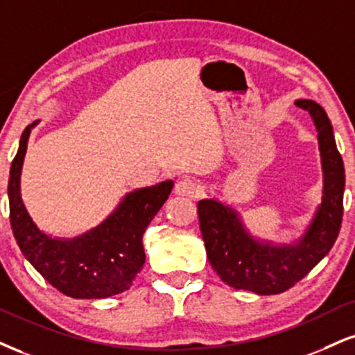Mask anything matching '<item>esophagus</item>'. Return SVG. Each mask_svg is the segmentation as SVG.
I'll use <instances>...</instances> for the list:
<instances>
[{
  "mask_svg": "<svg viewBox=\"0 0 355 355\" xmlns=\"http://www.w3.org/2000/svg\"><path fill=\"white\" fill-rule=\"evenodd\" d=\"M175 193L193 198V196L198 195V185H196V182L191 180V178H180V180L177 182V185H175Z\"/></svg>",
  "mask_w": 355,
  "mask_h": 355,
  "instance_id": "esophagus-1",
  "label": "esophagus"
}]
</instances>
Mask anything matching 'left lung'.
Returning <instances> with one entry per match:
<instances>
[{"label": "left lung", "mask_w": 355, "mask_h": 355, "mask_svg": "<svg viewBox=\"0 0 355 355\" xmlns=\"http://www.w3.org/2000/svg\"><path fill=\"white\" fill-rule=\"evenodd\" d=\"M318 129L324 173L322 203L304 236L294 245L272 246L250 236L238 213L216 200L198 202V220L208 261L223 283L256 294H279L293 288L331 251L344 211V162L337 150L326 110L314 101H296Z\"/></svg>", "instance_id": "8db88e82"}]
</instances>
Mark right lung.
<instances>
[{
  "instance_id": "1",
  "label": "right lung",
  "mask_w": 355,
  "mask_h": 355,
  "mask_svg": "<svg viewBox=\"0 0 355 355\" xmlns=\"http://www.w3.org/2000/svg\"><path fill=\"white\" fill-rule=\"evenodd\" d=\"M36 123L21 135L8 182L10 221L21 253L51 286L69 297L102 300L127 291L145 263V228L166 202L173 182L132 191L104 223L78 238H51L34 225L19 193L24 153Z\"/></svg>"
}]
</instances>
